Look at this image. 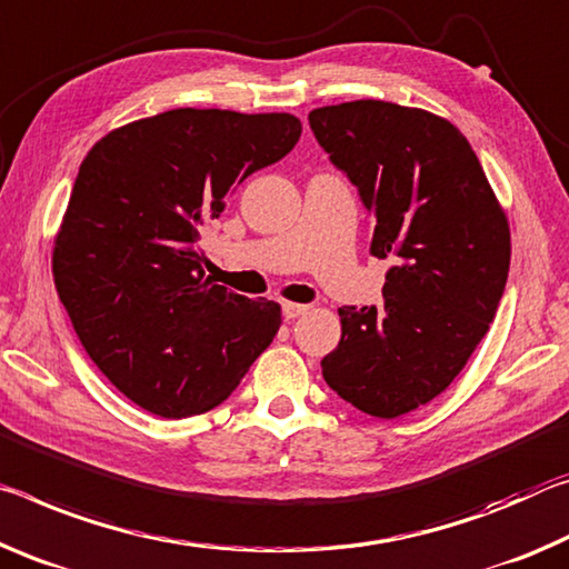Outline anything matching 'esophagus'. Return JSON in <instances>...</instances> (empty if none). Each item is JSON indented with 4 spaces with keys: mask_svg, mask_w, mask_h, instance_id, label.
<instances>
[{
    "mask_svg": "<svg viewBox=\"0 0 569 569\" xmlns=\"http://www.w3.org/2000/svg\"><path fill=\"white\" fill-rule=\"evenodd\" d=\"M307 312V305H300V302H282V315L287 320H295L300 318V315Z\"/></svg>",
    "mask_w": 569,
    "mask_h": 569,
    "instance_id": "34e87169",
    "label": "esophagus"
}]
</instances>
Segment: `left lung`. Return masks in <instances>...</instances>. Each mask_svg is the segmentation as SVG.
I'll return each mask as SVG.
<instances>
[{"instance_id":"8db88e82","label":"left lung","mask_w":569,"mask_h":569,"mask_svg":"<svg viewBox=\"0 0 569 569\" xmlns=\"http://www.w3.org/2000/svg\"><path fill=\"white\" fill-rule=\"evenodd\" d=\"M310 128L372 219L390 259L383 305L340 307L322 378L362 413L428 403L467 366L509 274V227L477 153L449 120L386 100L318 108Z\"/></svg>"}]
</instances>
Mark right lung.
Here are the masks:
<instances>
[{
    "label": "right lung",
    "instance_id": "add662e5",
    "mask_svg": "<svg viewBox=\"0 0 569 569\" xmlns=\"http://www.w3.org/2000/svg\"><path fill=\"white\" fill-rule=\"evenodd\" d=\"M300 133L290 113L176 108L113 130L80 163L54 287L92 362L148 413L211 411L277 335L279 305L213 284L199 241Z\"/></svg>",
    "mask_w": 569,
    "mask_h": 569
}]
</instances>
